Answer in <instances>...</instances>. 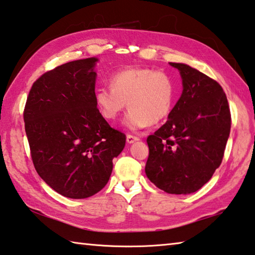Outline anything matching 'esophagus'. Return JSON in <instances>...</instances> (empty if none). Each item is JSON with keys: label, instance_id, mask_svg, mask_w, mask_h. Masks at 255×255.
Wrapping results in <instances>:
<instances>
[{"label": "esophagus", "instance_id": "esophagus-1", "mask_svg": "<svg viewBox=\"0 0 255 255\" xmlns=\"http://www.w3.org/2000/svg\"><path fill=\"white\" fill-rule=\"evenodd\" d=\"M135 141H139V137L134 136V135H131V134H128L127 135V142H128V143H134Z\"/></svg>", "mask_w": 255, "mask_h": 255}]
</instances>
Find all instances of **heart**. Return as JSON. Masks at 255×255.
Wrapping results in <instances>:
<instances>
[{"label": "heart", "mask_w": 255, "mask_h": 255, "mask_svg": "<svg viewBox=\"0 0 255 255\" xmlns=\"http://www.w3.org/2000/svg\"><path fill=\"white\" fill-rule=\"evenodd\" d=\"M110 87L95 92V103L103 118L114 121L125 106L130 111L125 125L139 130L157 124L171 113L176 98V85L166 71L149 67H130L110 77Z\"/></svg>", "instance_id": "heart-1"}]
</instances>
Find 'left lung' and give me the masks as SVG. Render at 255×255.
<instances>
[{"instance_id": "8db88e82", "label": "left lung", "mask_w": 255, "mask_h": 255, "mask_svg": "<svg viewBox=\"0 0 255 255\" xmlns=\"http://www.w3.org/2000/svg\"><path fill=\"white\" fill-rule=\"evenodd\" d=\"M179 70L182 94L167 122L146 139L145 173L168 194H191L221 166L231 131V112L216 80L185 64Z\"/></svg>"}]
</instances>
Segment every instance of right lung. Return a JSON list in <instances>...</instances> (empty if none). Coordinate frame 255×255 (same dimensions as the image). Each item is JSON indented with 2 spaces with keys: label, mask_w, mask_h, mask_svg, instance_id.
<instances>
[{
  "label": "right lung",
  "mask_w": 255,
  "mask_h": 255,
  "mask_svg": "<svg viewBox=\"0 0 255 255\" xmlns=\"http://www.w3.org/2000/svg\"><path fill=\"white\" fill-rule=\"evenodd\" d=\"M97 58L56 67L35 80L23 119L38 175L65 197L82 199L104 188L113 159L125 145L95 103Z\"/></svg>",
  "instance_id": "add662e5"
}]
</instances>
